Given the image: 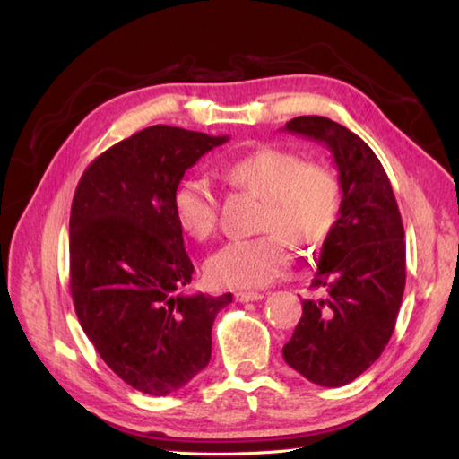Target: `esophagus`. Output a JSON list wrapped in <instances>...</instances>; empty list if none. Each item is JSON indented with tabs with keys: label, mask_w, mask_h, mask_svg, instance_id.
Segmentation results:
<instances>
[{
	"label": "esophagus",
	"mask_w": 459,
	"mask_h": 459,
	"mask_svg": "<svg viewBox=\"0 0 459 459\" xmlns=\"http://www.w3.org/2000/svg\"><path fill=\"white\" fill-rule=\"evenodd\" d=\"M235 298L237 301H242V304H245V301H258L264 298V294H260V291H237Z\"/></svg>",
	"instance_id": "1"
}]
</instances>
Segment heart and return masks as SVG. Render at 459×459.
Returning <instances> with one entry per match:
<instances>
[{
  "label": "heart",
  "instance_id": "obj_1",
  "mask_svg": "<svg viewBox=\"0 0 459 459\" xmlns=\"http://www.w3.org/2000/svg\"><path fill=\"white\" fill-rule=\"evenodd\" d=\"M229 181L264 197L262 235L232 238L207 260L212 284L252 290L270 284L290 260V240L317 247L333 229L339 212V181L321 163L304 161L281 148H258L227 165ZM173 212L183 232L204 240L219 221V199L203 178H185L173 193Z\"/></svg>",
  "mask_w": 459,
  "mask_h": 459
}]
</instances>
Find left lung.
I'll list each match as a JSON object with an SVG mask.
<instances>
[{
	"label": "left lung",
	"instance_id": "1",
	"mask_svg": "<svg viewBox=\"0 0 459 459\" xmlns=\"http://www.w3.org/2000/svg\"><path fill=\"white\" fill-rule=\"evenodd\" d=\"M284 130L324 143L339 171L341 204L321 245L301 319L284 360L319 386H343L375 363L391 339L406 284V242L391 181L375 152L324 116H298Z\"/></svg>",
	"mask_w": 459,
	"mask_h": 459
}]
</instances>
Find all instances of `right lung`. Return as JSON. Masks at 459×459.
<instances>
[{
	"mask_svg": "<svg viewBox=\"0 0 459 459\" xmlns=\"http://www.w3.org/2000/svg\"><path fill=\"white\" fill-rule=\"evenodd\" d=\"M229 142L152 126L99 155L71 209V294L86 337L124 383L168 396L211 360V331L232 294H178L193 264L173 212L185 171Z\"/></svg>",
	"mask_w": 459,
	"mask_h": 459,
	"instance_id": "1",
	"label": "right lung"
}]
</instances>
